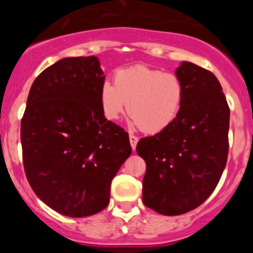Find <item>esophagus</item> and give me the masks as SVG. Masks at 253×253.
Here are the masks:
<instances>
[{"label": "esophagus", "instance_id": "34e87169", "mask_svg": "<svg viewBox=\"0 0 253 253\" xmlns=\"http://www.w3.org/2000/svg\"><path fill=\"white\" fill-rule=\"evenodd\" d=\"M137 142H138V137H136L134 134H129V143H131V147L133 150L136 149Z\"/></svg>", "mask_w": 253, "mask_h": 253}]
</instances>
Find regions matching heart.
Wrapping results in <instances>:
<instances>
[{"mask_svg":"<svg viewBox=\"0 0 253 253\" xmlns=\"http://www.w3.org/2000/svg\"><path fill=\"white\" fill-rule=\"evenodd\" d=\"M183 95L185 88L177 75L136 65L116 71L115 84H101L100 106L111 121L128 109L136 126L147 133H159L177 119Z\"/></svg>","mask_w":253,"mask_h":253,"instance_id":"b5f03b06","label":"heart"}]
</instances>
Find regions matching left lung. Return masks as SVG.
Listing matches in <instances>:
<instances>
[{
	"instance_id": "obj_1",
	"label": "left lung",
	"mask_w": 253,
	"mask_h": 253,
	"mask_svg": "<svg viewBox=\"0 0 253 253\" xmlns=\"http://www.w3.org/2000/svg\"><path fill=\"white\" fill-rule=\"evenodd\" d=\"M185 88L174 124L142 138L143 203L163 215H180L211 195L225 169L230 109L215 76L183 61L176 70Z\"/></svg>"
}]
</instances>
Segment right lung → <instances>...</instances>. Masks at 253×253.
<instances>
[{"label":"right lung","mask_w":253,"mask_h":253,"mask_svg":"<svg viewBox=\"0 0 253 253\" xmlns=\"http://www.w3.org/2000/svg\"><path fill=\"white\" fill-rule=\"evenodd\" d=\"M105 76L95 56L66 57L33 83L20 124L23 164L35 195L62 215L99 213L131 155L128 133L100 106Z\"/></svg>","instance_id":"right-lung-1"}]
</instances>
